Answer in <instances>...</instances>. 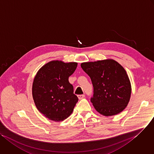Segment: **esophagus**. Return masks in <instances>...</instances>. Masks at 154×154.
<instances>
[{"instance_id":"obj_1","label":"esophagus","mask_w":154,"mask_h":154,"mask_svg":"<svg viewBox=\"0 0 154 154\" xmlns=\"http://www.w3.org/2000/svg\"><path fill=\"white\" fill-rule=\"evenodd\" d=\"M84 97H85L84 95H78V98H79V100H81V99L84 98Z\"/></svg>"}]
</instances>
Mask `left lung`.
Wrapping results in <instances>:
<instances>
[{
    "mask_svg": "<svg viewBox=\"0 0 154 154\" xmlns=\"http://www.w3.org/2000/svg\"><path fill=\"white\" fill-rule=\"evenodd\" d=\"M81 67L93 84L94 95L90 100L98 113L113 116L127 107L132 88L123 67L112 59L82 63Z\"/></svg>",
    "mask_w": 154,
    "mask_h": 154,
    "instance_id": "left-lung-1",
    "label": "left lung"
}]
</instances>
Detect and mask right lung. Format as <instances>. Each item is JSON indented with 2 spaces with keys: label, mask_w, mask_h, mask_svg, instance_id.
<instances>
[{
  "label": "right lung",
  "mask_w": 154,
  "mask_h": 154,
  "mask_svg": "<svg viewBox=\"0 0 154 154\" xmlns=\"http://www.w3.org/2000/svg\"><path fill=\"white\" fill-rule=\"evenodd\" d=\"M77 63L51 60L37 72L33 82L32 95L38 110L53 121H61L73 112L78 101L69 77L75 71Z\"/></svg>",
  "instance_id": "right-lung-1"
}]
</instances>
